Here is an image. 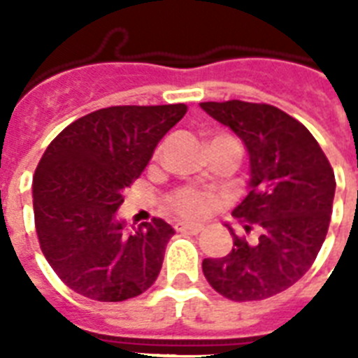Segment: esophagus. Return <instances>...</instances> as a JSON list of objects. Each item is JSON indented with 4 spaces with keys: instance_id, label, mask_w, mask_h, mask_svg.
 <instances>
[{
    "instance_id": "34e87169",
    "label": "esophagus",
    "mask_w": 358,
    "mask_h": 358,
    "mask_svg": "<svg viewBox=\"0 0 358 358\" xmlns=\"http://www.w3.org/2000/svg\"><path fill=\"white\" fill-rule=\"evenodd\" d=\"M176 230L180 232H189V234H199L204 230V224L201 223H178L176 224Z\"/></svg>"
}]
</instances>
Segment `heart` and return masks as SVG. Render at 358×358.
<instances>
[{
    "instance_id": "b5f03b06",
    "label": "heart",
    "mask_w": 358,
    "mask_h": 358,
    "mask_svg": "<svg viewBox=\"0 0 358 358\" xmlns=\"http://www.w3.org/2000/svg\"><path fill=\"white\" fill-rule=\"evenodd\" d=\"M169 208L182 217H202L215 208V199L206 191L184 187L169 196Z\"/></svg>"
}]
</instances>
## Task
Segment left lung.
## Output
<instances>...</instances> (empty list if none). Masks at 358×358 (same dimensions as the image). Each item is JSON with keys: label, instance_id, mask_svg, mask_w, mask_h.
<instances>
[{"label": "left lung", "instance_id": "8db88e82", "mask_svg": "<svg viewBox=\"0 0 358 358\" xmlns=\"http://www.w3.org/2000/svg\"><path fill=\"white\" fill-rule=\"evenodd\" d=\"M229 126L249 154V195L232 215L255 238L234 234L223 258H206L202 271L217 294L260 301L294 286L316 260L327 236L336 182L327 156L308 129L269 103L202 102Z\"/></svg>", "mask_w": 358, "mask_h": 358}]
</instances>
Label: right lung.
Wrapping results in <instances>:
<instances>
[{
  "instance_id": "obj_1",
  "label": "right lung",
  "mask_w": 358,
  "mask_h": 358,
  "mask_svg": "<svg viewBox=\"0 0 358 358\" xmlns=\"http://www.w3.org/2000/svg\"><path fill=\"white\" fill-rule=\"evenodd\" d=\"M185 111V103L98 109L46 148L33 178L36 236L48 264L76 294L119 303L156 282L174 229L154 217L129 232L117 210Z\"/></svg>"
}]
</instances>
